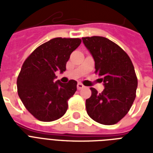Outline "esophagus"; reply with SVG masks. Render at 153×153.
<instances>
[{"label":"esophagus","instance_id":"obj_1","mask_svg":"<svg viewBox=\"0 0 153 153\" xmlns=\"http://www.w3.org/2000/svg\"><path fill=\"white\" fill-rule=\"evenodd\" d=\"M77 88H78V89H82V88H84V86H83L81 83H78V84H77Z\"/></svg>","mask_w":153,"mask_h":153}]
</instances>
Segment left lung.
Segmentation results:
<instances>
[{
	"label": "left lung",
	"instance_id": "obj_1",
	"mask_svg": "<svg viewBox=\"0 0 153 153\" xmlns=\"http://www.w3.org/2000/svg\"><path fill=\"white\" fill-rule=\"evenodd\" d=\"M95 61V73L105 88L101 93L90 88L86 100L88 115L106 125L118 123L131 108L136 97L138 79L130 58L121 47L104 37L82 38Z\"/></svg>",
	"mask_w": 153,
	"mask_h": 153
}]
</instances>
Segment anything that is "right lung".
<instances>
[{"instance_id": "1", "label": "right lung", "mask_w": 153, "mask_h": 153, "mask_svg": "<svg viewBox=\"0 0 153 153\" xmlns=\"http://www.w3.org/2000/svg\"><path fill=\"white\" fill-rule=\"evenodd\" d=\"M80 43L79 38L51 39L37 47L23 64L17 79L19 97L38 120L53 121L66 112L68 100L76 92L77 82H54L55 73L65 71L70 54Z\"/></svg>"}]
</instances>
